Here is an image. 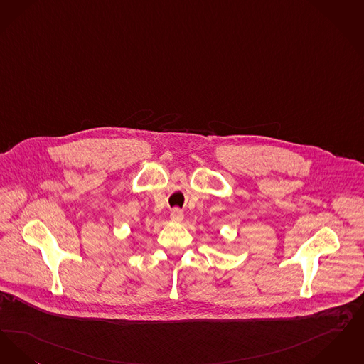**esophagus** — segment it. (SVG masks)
Here are the masks:
<instances>
[{
    "mask_svg": "<svg viewBox=\"0 0 364 364\" xmlns=\"http://www.w3.org/2000/svg\"><path fill=\"white\" fill-rule=\"evenodd\" d=\"M170 218L173 222H181L183 219V212L179 208H174L170 212Z\"/></svg>",
    "mask_w": 364,
    "mask_h": 364,
    "instance_id": "1",
    "label": "esophagus"
}]
</instances>
